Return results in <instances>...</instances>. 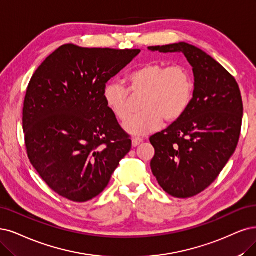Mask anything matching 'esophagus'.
I'll list each match as a JSON object with an SVG mask.
<instances>
[{"label": "esophagus", "instance_id": "obj_1", "mask_svg": "<svg viewBox=\"0 0 256 256\" xmlns=\"http://www.w3.org/2000/svg\"><path fill=\"white\" fill-rule=\"evenodd\" d=\"M142 141H144V139L141 137H134L133 139H132V144H133V146H137L141 142H142Z\"/></svg>", "mask_w": 256, "mask_h": 256}]
</instances>
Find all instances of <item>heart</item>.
Here are the masks:
<instances>
[{"instance_id":"heart-1","label":"heart","mask_w":256,"mask_h":256,"mask_svg":"<svg viewBox=\"0 0 256 256\" xmlns=\"http://www.w3.org/2000/svg\"><path fill=\"white\" fill-rule=\"evenodd\" d=\"M128 88L118 81H108L103 88V99L108 108L119 121L126 122L131 113L129 92L142 96L143 108L126 122L132 134H144L166 122H175L190 106L194 83L186 68L180 64L166 66L162 63H148L130 72Z\"/></svg>"}]
</instances>
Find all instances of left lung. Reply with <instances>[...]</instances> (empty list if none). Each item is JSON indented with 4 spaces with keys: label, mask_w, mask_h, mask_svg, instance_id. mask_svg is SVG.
<instances>
[{
    "label": "left lung",
    "mask_w": 256,
    "mask_h": 256,
    "mask_svg": "<svg viewBox=\"0 0 256 256\" xmlns=\"http://www.w3.org/2000/svg\"><path fill=\"white\" fill-rule=\"evenodd\" d=\"M159 52H182L192 65L194 92L184 115L150 137L155 148L150 168L168 195L188 198L214 182L238 146L242 99L238 82L202 50L184 42L150 46Z\"/></svg>",
    "instance_id": "left-lung-1"
}]
</instances>
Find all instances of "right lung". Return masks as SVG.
I'll return each mask as SVG.
<instances>
[{
	"instance_id": "add662e5",
	"label": "right lung",
	"mask_w": 256,
	"mask_h": 256,
	"mask_svg": "<svg viewBox=\"0 0 256 256\" xmlns=\"http://www.w3.org/2000/svg\"><path fill=\"white\" fill-rule=\"evenodd\" d=\"M139 52L65 44L32 74L23 106L26 152L60 196L74 202L98 196L130 150L103 88Z\"/></svg>"
}]
</instances>
